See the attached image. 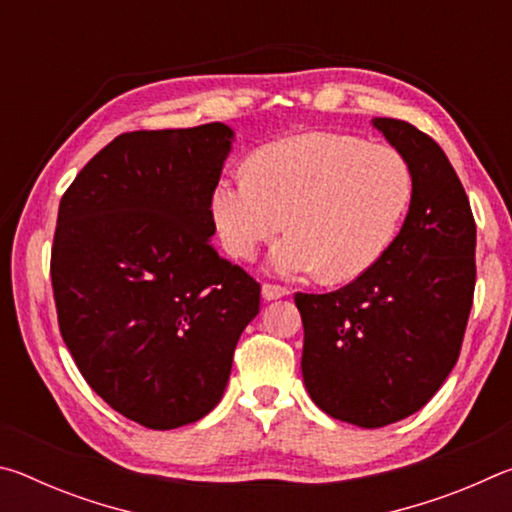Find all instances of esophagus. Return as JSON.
I'll list each match as a JSON object with an SVG mask.
<instances>
[{
	"instance_id": "esophagus-1",
	"label": "esophagus",
	"mask_w": 512,
	"mask_h": 512,
	"mask_svg": "<svg viewBox=\"0 0 512 512\" xmlns=\"http://www.w3.org/2000/svg\"><path fill=\"white\" fill-rule=\"evenodd\" d=\"M284 296H289V289L275 287V284H264V287H262V298H264L266 302L277 300V298H284Z\"/></svg>"
}]
</instances>
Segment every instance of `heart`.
<instances>
[{
  "label": "heart",
  "mask_w": 512,
  "mask_h": 512,
  "mask_svg": "<svg viewBox=\"0 0 512 512\" xmlns=\"http://www.w3.org/2000/svg\"><path fill=\"white\" fill-rule=\"evenodd\" d=\"M413 189L411 164L395 146L302 133L255 151L248 173L216 180L210 212L223 250L237 259L253 257L287 216L291 232L273 246L268 271L348 282L391 248Z\"/></svg>",
  "instance_id": "obj_1"
}]
</instances>
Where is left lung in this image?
Returning <instances> with one entry per match:
<instances>
[{"label":"left lung","mask_w":512,"mask_h":512,"mask_svg":"<svg viewBox=\"0 0 512 512\" xmlns=\"http://www.w3.org/2000/svg\"><path fill=\"white\" fill-rule=\"evenodd\" d=\"M370 124L413 171L400 235L348 287L296 293L307 393L327 415L363 429L409 418L443 386L461 352L476 280L474 216L445 151L406 121Z\"/></svg>","instance_id":"1"}]
</instances>
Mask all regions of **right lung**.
Instances as JSON below:
<instances>
[{"instance_id": "add662e5", "label": "right lung", "mask_w": 512, "mask_h": 512, "mask_svg": "<svg viewBox=\"0 0 512 512\" xmlns=\"http://www.w3.org/2000/svg\"><path fill=\"white\" fill-rule=\"evenodd\" d=\"M235 131L205 124L119 135L58 207L51 284L81 375L149 429L221 402L259 284L212 246L210 196Z\"/></svg>"}]
</instances>
